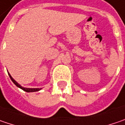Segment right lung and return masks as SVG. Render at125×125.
I'll list each match as a JSON object with an SVG mask.
<instances>
[{"instance_id": "add662e5", "label": "right lung", "mask_w": 125, "mask_h": 125, "mask_svg": "<svg viewBox=\"0 0 125 125\" xmlns=\"http://www.w3.org/2000/svg\"><path fill=\"white\" fill-rule=\"evenodd\" d=\"M8 75H9V76H10V79L12 80V81L13 82V83L17 87H19V88H21V90H23L24 91H25V92H37V91H39V90H41V89H39V88H25V87H21V85L19 84H18L12 78V76L10 75V74L8 73Z\"/></svg>"}]
</instances>
